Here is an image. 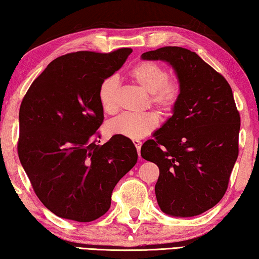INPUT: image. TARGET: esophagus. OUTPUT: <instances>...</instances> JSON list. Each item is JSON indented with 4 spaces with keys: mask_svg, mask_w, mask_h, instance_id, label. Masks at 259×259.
Wrapping results in <instances>:
<instances>
[{
    "mask_svg": "<svg viewBox=\"0 0 259 259\" xmlns=\"http://www.w3.org/2000/svg\"><path fill=\"white\" fill-rule=\"evenodd\" d=\"M133 143L135 144V146H136L138 154H140V152H141V146H142V142H141V141H138V140H134V141H133Z\"/></svg>",
    "mask_w": 259,
    "mask_h": 259,
    "instance_id": "34e87169",
    "label": "esophagus"
}]
</instances>
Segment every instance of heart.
I'll list each match as a JSON object with an SVG mask.
<instances>
[{
	"mask_svg": "<svg viewBox=\"0 0 259 259\" xmlns=\"http://www.w3.org/2000/svg\"><path fill=\"white\" fill-rule=\"evenodd\" d=\"M130 78L142 90L149 93L150 105L156 107L160 113L167 114L178 105L181 96V84L177 78H169L167 71L161 65L153 61H142L129 73ZM118 81L116 76H109L102 81L99 88V100L102 109L108 114L117 109L115 93ZM159 123L154 113L122 114L108 124V131L133 140L142 138L151 133Z\"/></svg>",
	"mask_w": 259,
	"mask_h": 259,
	"instance_id": "heart-1",
	"label": "heart"
}]
</instances>
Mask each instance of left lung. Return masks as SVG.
<instances>
[{
  "label": "left lung",
  "mask_w": 259,
  "mask_h": 259,
  "mask_svg": "<svg viewBox=\"0 0 259 259\" xmlns=\"http://www.w3.org/2000/svg\"><path fill=\"white\" fill-rule=\"evenodd\" d=\"M142 59L167 61L181 84L173 115L141 149V156L159 167L157 202L177 218L202 214L223 198L238 156L241 117L233 91L187 49L165 46Z\"/></svg>",
  "instance_id": "1"
}]
</instances>
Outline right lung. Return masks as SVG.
<instances>
[{
	"mask_svg": "<svg viewBox=\"0 0 259 259\" xmlns=\"http://www.w3.org/2000/svg\"><path fill=\"white\" fill-rule=\"evenodd\" d=\"M131 52L124 48L58 57L23 98L19 160L38 199L59 218L78 222L101 218L110 208L114 187L137 163L128 137L114 135L96 144L103 122L100 84Z\"/></svg>",
	"mask_w": 259,
	"mask_h": 259,
	"instance_id": "right-lung-1",
	"label": "right lung"
}]
</instances>
